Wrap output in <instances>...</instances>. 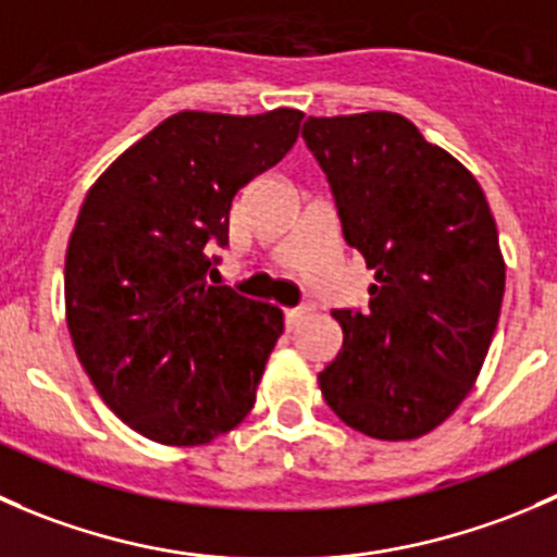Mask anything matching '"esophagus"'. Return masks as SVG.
Returning a JSON list of instances; mask_svg holds the SVG:
<instances>
[{"label":"esophagus","mask_w":557,"mask_h":557,"mask_svg":"<svg viewBox=\"0 0 557 557\" xmlns=\"http://www.w3.org/2000/svg\"><path fill=\"white\" fill-rule=\"evenodd\" d=\"M312 307L310 305H299V307H290V310H285V323H288V326H296V323L301 321V318L307 315V312H310Z\"/></svg>","instance_id":"1"}]
</instances>
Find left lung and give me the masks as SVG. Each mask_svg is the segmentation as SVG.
<instances>
[{
    "label": "left lung",
    "instance_id": "obj_1",
    "mask_svg": "<svg viewBox=\"0 0 557 557\" xmlns=\"http://www.w3.org/2000/svg\"><path fill=\"white\" fill-rule=\"evenodd\" d=\"M343 236L375 272L367 310H334L337 359L318 375L348 428L410 441L438 428L484 364L506 263L482 187L399 113L310 116Z\"/></svg>",
    "mask_w": 557,
    "mask_h": 557
}]
</instances>
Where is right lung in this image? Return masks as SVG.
<instances>
[{"label":"right lung","mask_w":557,"mask_h":557,"mask_svg":"<svg viewBox=\"0 0 557 557\" xmlns=\"http://www.w3.org/2000/svg\"><path fill=\"white\" fill-rule=\"evenodd\" d=\"M305 113L182 111L86 193L64 258L75 354L108 408L144 438L201 446L250 413L283 312L209 285L236 193L277 165Z\"/></svg>","instance_id":"add662e5"}]
</instances>
